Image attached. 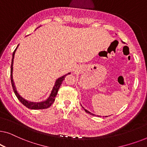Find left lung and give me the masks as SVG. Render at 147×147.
I'll return each instance as SVG.
<instances>
[{"label": "left lung", "mask_w": 147, "mask_h": 147, "mask_svg": "<svg viewBox=\"0 0 147 147\" xmlns=\"http://www.w3.org/2000/svg\"><path fill=\"white\" fill-rule=\"evenodd\" d=\"M122 43H123V41H122ZM81 106H82V105H81ZM82 107L84 108V110H85V111H86V112H87V113H88V114H91V115H92V116H98V117H100V116H99V115H96V114H93V113H92V112H89V111H88V110H86V109H85V108H84V107H83V106H82ZM106 117H107V116H106Z\"/></svg>", "instance_id": "1"}]
</instances>
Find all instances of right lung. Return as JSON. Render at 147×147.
<instances>
[{
	"label": "right lung",
	"mask_w": 147,
	"mask_h": 147,
	"mask_svg": "<svg viewBox=\"0 0 147 147\" xmlns=\"http://www.w3.org/2000/svg\"><path fill=\"white\" fill-rule=\"evenodd\" d=\"M40 27H41V26H40ZM19 45H18L17 48H16L15 50L13 53V58H12L11 66V84H12V86H13V91H14V92H15L16 96H17L19 101L21 102L24 106H25L26 107L29 108V109L39 110V109H45V108H49L51 106V104L53 103L54 101H55V97L57 94L58 90H59L60 86H61V84H62V82H63L64 80H65V76L68 75V74H70L71 73L66 74H65V75H63V76H61V77L57 78V79L56 80L55 84H54V86L53 87V89H52L51 92V94H49V97H48L45 100H43V101H41V102H31V101H29V100H26L25 98L22 97V96L20 95L19 93H18L17 88H16L15 82H14L13 78V66L14 57H15L16 50L17 49Z\"/></svg>",
	"instance_id": "1"
}]
</instances>
